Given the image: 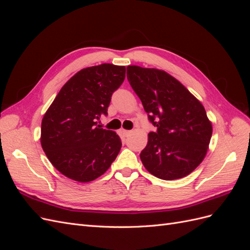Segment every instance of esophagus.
<instances>
[{"instance_id":"34e87169","label":"esophagus","mask_w":250,"mask_h":250,"mask_svg":"<svg viewBox=\"0 0 250 250\" xmlns=\"http://www.w3.org/2000/svg\"><path fill=\"white\" fill-rule=\"evenodd\" d=\"M122 133L125 135V137H128V135H129L130 133H131V131L130 130H122Z\"/></svg>"}]
</instances>
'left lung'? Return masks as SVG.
Here are the masks:
<instances>
[{
  "label": "left lung",
  "mask_w": 250,
  "mask_h": 250,
  "mask_svg": "<svg viewBox=\"0 0 250 250\" xmlns=\"http://www.w3.org/2000/svg\"><path fill=\"white\" fill-rule=\"evenodd\" d=\"M127 79L157 128L140 154L144 167L164 180L188 175L206 157L213 132L203 105L165 71L128 65Z\"/></svg>",
  "instance_id": "obj_1"
}]
</instances>
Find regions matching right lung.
Listing matches in <instances>:
<instances>
[{
	"label": "right lung",
	"instance_id": "right-lung-1",
	"mask_svg": "<svg viewBox=\"0 0 250 250\" xmlns=\"http://www.w3.org/2000/svg\"><path fill=\"white\" fill-rule=\"evenodd\" d=\"M123 65L102 63L82 69L67 81L44 113L41 144L51 164L67 178L88 183L104 174L122 143L97 125L107 115L111 95L125 79Z\"/></svg>",
	"mask_w": 250,
	"mask_h": 250
}]
</instances>
